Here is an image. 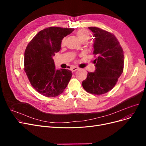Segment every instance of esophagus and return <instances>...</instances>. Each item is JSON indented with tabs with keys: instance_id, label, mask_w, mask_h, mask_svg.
Listing matches in <instances>:
<instances>
[{
	"instance_id": "34e87169",
	"label": "esophagus",
	"mask_w": 146,
	"mask_h": 146,
	"mask_svg": "<svg viewBox=\"0 0 146 146\" xmlns=\"http://www.w3.org/2000/svg\"><path fill=\"white\" fill-rule=\"evenodd\" d=\"M77 70H78V67H72L70 68V70L72 72H74L75 71H76Z\"/></svg>"
}]
</instances>
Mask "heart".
Instances as JSON below:
<instances>
[{"label": "heart", "instance_id": "obj_1", "mask_svg": "<svg viewBox=\"0 0 146 146\" xmlns=\"http://www.w3.org/2000/svg\"><path fill=\"white\" fill-rule=\"evenodd\" d=\"M76 35H78L79 39L80 41H87L90 38V33L88 30L85 29H79L76 31ZM66 42V38H64L61 41V45L63 46L65 45Z\"/></svg>", "mask_w": 146, "mask_h": 146}]
</instances>
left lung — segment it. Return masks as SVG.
Here are the masks:
<instances>
[{"mask_svg": "<svg viewBox=\"0 0 146 146\" xmlns=\"http://www.w3.org/2000/svg\"><path fill=\"white\" fill-rule=\"evenodd\" d=\"M94 33V72H88L82 86L87 92L102 95L111 90L116 85L123 72L124 51L113 34L98 27H89Z\"/></svg>", "mask_w": 146, "mask_h": 146, "instance_id": "obj_1", "label": "left lung"}]
</instances>
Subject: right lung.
Listing matches in <instances>:
<instances>
[{"mask_svg": "<svg viewBox=\"0 0 146 146\" xmlns=\"http://www.w3.org/2000/svg\"><path fill=\"white\" fill-rule=\"evenodd\" d=\"M74 28L48 27L38 33L28 44L24 54V70L31 85L47 97L63 92L72 73L68 69L56 70L52 57L61 49L63 38Z\"/></svg>", "mask_w": 146, "mask_h": 146, "instance_id": "obj_1", "label": "right lung"}]
</instances>
